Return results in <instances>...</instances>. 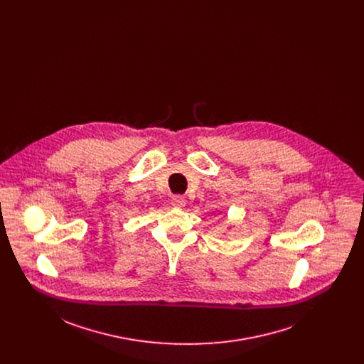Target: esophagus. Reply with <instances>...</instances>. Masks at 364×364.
<instances>
[{"mask_svg":"<svg viewBox=\"0 0 364 364\" xmlns=\"http://www.w3.org/2000/svg\"><path fill=\"white\" fill-rule=\"evenodd\" d=\"M171 203H172L175 208H183V206L186 205V200H185V198H183L182 195H175V196H172Z\"/></svg>","mask_w":364,"mask_h":364,"instance_id":"1","label":"esophagus"}]
</instances>
